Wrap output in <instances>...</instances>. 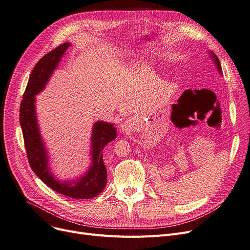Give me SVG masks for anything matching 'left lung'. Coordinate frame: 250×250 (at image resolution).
<instances>
[{"mask_svg":"<svg viewBox=\"0 0 250 250\" xmlns=\"http://www.w3.org/2000/svg\"><path fill=\"white\" fill-rule=\"evenodd\" d=\"M211 55H212V58H213V61H214V62H215V64H216V66H217V69L219 72L222 73V66H221V62H219V61H218V57L213 53V52H211Z\"/></svg>","mask_w":250,"mask_h":250,"instance_id":"obj_1","label":"left lung"}]
</instances>
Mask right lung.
Wrapping results in <instances>:
<instances>
[{
	"label": "right lung",
	"mask_w": 250,
	"mask_h": 250,
	"mask_svg": "<svg viewBox=\"0 0 250 250\" xmlns=\"http://www.w3.org/2000/svg\"><path fill=\"white\" fill-rule=\"evenodd\" d=\"M68 46L69 43H63L56 47L35 65L21 104L19 121L28 163L38 177L59 194L74 199H89L101 194L106 185V169L103 160V149L116 138V128L113 124L106 122H95L91 138L92 164L89 170L77 181L59 182L49 170L47 151L40 135L36 118L35 95L43 90Z\"/></svg>",
	"instance_id": "obj_1"
}]
</instances>
